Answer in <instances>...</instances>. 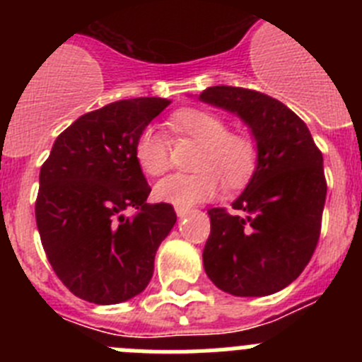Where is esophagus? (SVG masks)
Returning a JSON list of instances; mask_svg holds the SVG:
<instances>
[{
    "mask_svg": "<svg viewBox=\"0 0 362 362\" xmlns=\"http://www.w3.org/2000/svg\"><path fill=\"white\" fill-rule=\"evenodd\" d=\"M188 212H190V209H181V206H175V214H177V217H185Z\"/></svg>",
    "mask_w": 362,
    "mask_h": 362,
    "instance_id": "obj_1",
    "label": "esophagus"
}]
</instances>
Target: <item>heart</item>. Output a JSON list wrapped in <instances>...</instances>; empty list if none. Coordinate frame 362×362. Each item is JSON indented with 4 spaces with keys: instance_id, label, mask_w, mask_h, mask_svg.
I'll return each instance as SVG.
<instances>
[{
    "instance_id": "1",
    "label": "heart",
    "mask_w": 362,
    "mask_h": 362,
    "mask_svg": "<svg viewBox=\"0 0 362 362\" xmlns=\"http://www.w3.org/2000/svg\"><path fill=\"white\" fill-rule=\"evenodd\" d=\"M170 129L177 136L190 137L201 143L197 153L196 174H172L161 179L153 196L161 203L190 209L194 204L212 199L223 188L225 177L228 187L245 185L255 170L257 150L254 143L241 134L228 132L225 119L204 108H181L170 117ZM137 165L148 175H161L170 165L168 137L153 124L137 134L134 143Z\"/></svg>"
}]
</instances>
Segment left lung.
I'll return each mask as SVG.
<instances>
[{
  "mask_svg": "<svg viewBox=\"0 0 362 362\" xmlns=\"http://www.w3.org/2000/svg\"><path fill=\"white\" fill-rule=\"evenodd\" d=\"M203 103L235 114L250 129L257 163L235 214L210 209L203 267L217 288L263 297L299 277L317 246L326 199L322 153L286 105L239 86H210Z\"/></svg>",
  "mask_w": 362,
  "mask_h": 362,
  "instance_id": "obj_1",
  "label": "left lung"
}]
</instances>
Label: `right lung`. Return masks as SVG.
<instances>
[{
  "mask_svg": "<svg viewBox=\"0 0 362 362\" xmlns=\"http://www.w3.org/2000/svg\"><path fill=\"white\" fill-rule=\"evenodd\" d=\"M168 105L163 98H134L88 112L57 136L41 166V245L56 276L79 299L117 305L152 279L156 252L177 216L172 204L146 203L150 187L134 143ZM127 208L138 214L127 218Z\"/></svg>",
  "mask_w": 362,
  "mask_h": 362,
  "instance_id": "add662e5",
  "label": "right lung"
}]
</instances>
